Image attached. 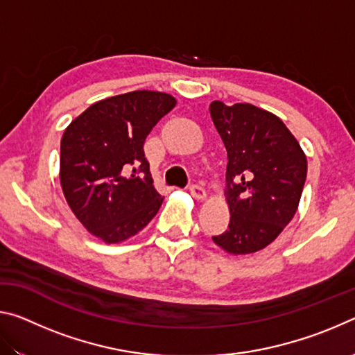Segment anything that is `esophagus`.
<instances>
[{"label": "esophagus", "instance_id": "esophagus-1", "mask_svg": "<svg viewBox=\"0 0 355 355\" xmlns=\"http://www.w3.org/2000/svg\"><path fill=\"white\" fill-rule=\"evenodd\" d=\"M189 192H191V196L194 197V199H197V200H205V197H207V192H205V189L202 188L200 184H191L189 186Z\"/></svg>", "mask_w": 355, "mask_h": 355}]
</instances>
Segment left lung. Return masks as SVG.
I'll return each mask as SVG.
<instances>
[{
  "label": "left lung",
  "instance_id": "left-lung-1",
  "mask_svg": "<svg viewBox=\"0 0 355 355\" xmlns=\"http://www.w3.org/2000/svg\"><path fill=\"white\" fill-rule=\"evenodd\" d=\"M227 150L228 228L213 241L232 255L254 254L290 224L302 196L307 158L272 112L249 103L209 105Z\"/></svg>",
  "mask_w": 355,
  "mask_h": 355
}]
</instances>
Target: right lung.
I'll use <instances>...</instances> for the list:
<instances>
[{
	"instance_id": "add662e5",
	"label": "right lung",
	"mask_w": 355,
	"mask_h": 355,
	"mask_svg": "<svg viewBox=\"0 0 355 355\" xmlns=\"http://www.w3.org/2000/svg\"><path fill=\"white\" fill-rule=\"evenodd\" d=\"M175 105L164 92L116 95L89 106L64 131L59 178L65 200L87 232L106 244L139 233L163 203L144 142Z\"/></svg>"
}]
</instances>
